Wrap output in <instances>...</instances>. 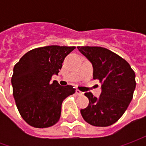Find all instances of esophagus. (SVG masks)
Here are the masks:
<instances>
[{
	"mask_svg": "<svg viewBox=\"0 0 146 146\" xmlns=\"http://www.w3.org/2000/svg\"><path fill=\"white\" fill-rule=\"evenodd\" d=\"M76 93L77 95H79V96H82V95H84V93L81 92V91H80V90H78V89H76Z\"/></svg>",
	"mask_w": 146,
	"mask_h": 146,
	"instance_id": "esophagus-1",
	"label": "esophagus"
}]
</instances>
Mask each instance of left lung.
I'll list each match as a JSON object with an SVG mask.
<instances>
[{"label":"left lung","mask_w":146,"mask_h":146,"mask_svg":"<svg viewBox=\"0 0 146 146\" xmlns=\"http://www.w3.org/2000/svg\"><path fill=\"white\" fill-rule=\"evenodd\" d=\"M93 67V79L102 84L99 98L91 93L84 95L89 103L80 110L89 124L107 127L119 120L132 101L136 88V75L128 62L116 53L102 47H77Z\"/></svg>","instance_id":"8db88e82"}]
</instances>
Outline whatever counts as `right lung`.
<instances>
[{"label": "right lung", "instance_id": "add662e5", "mask_svg": "<svg viewBox=\"0 0 146 146\" xmlns=\"http://www.w3.org/2000/svg\"><path fill=\"white\" fill-rule=\"evenodd\" d=\"M76 47L49 45L30 50L14 66L11 78L13 95L22 118L31 126L54 125L61 116L65 98L75 93L71 85L50 80L58 75L65 58Z\"/></svg>", "mask_w": 146, "mask_h": 146}]
</instances>
